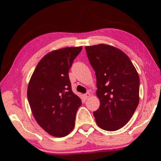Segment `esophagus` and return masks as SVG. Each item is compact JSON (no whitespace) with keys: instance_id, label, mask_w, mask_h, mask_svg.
Returning <instances> with one entry per match:
<instances>
[{"instance_id":"34e87169","label":"esophagus","mask_w":161,"mask_h":161,"mask_svg":"<svg viewBox=\"0 0 161 161\" xmlns=\"http://www.w3.org/2000/svg\"><path fill=\"white\" fill-rule=\"evenodd\" d=\"M91 96V94L89 93V92H87L85 94H84V98H85V99H89V97Z\"/></svg>"}]
</instances>
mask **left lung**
<instances>
[{
    "mask_svg": "<svg viewBox=\"0 0 161 161\" xmlns=\"http://www.w3.org/2000/svg\"><path fill=\"white\" fill-rule=\"evenodd\" d=\"M96 73V94L99 108L94 112L98 126L114 131L125 126L139 103L140 80L129 57L114 46L99 44L85 47Z\"/></svg>",
    "mask_w": 161,
    "mask_h": 161,
    "instance_id": "obj_1",
    "label": "left lung"
}]
</instances>
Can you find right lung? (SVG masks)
<instances>
[{
    "label": "right lung",
    "instance_id": "right-lung-1",
    "mask_svg": "<svg viewBox=\"0 0 161 161\" xmlns=\"http://www.w3.org/2000/svg\"><path fill=\"white\" fill-rule=\"evenodd\" d=\"M81 50V46L65 47L45 54L29 81L27 94L34 118L54 137H64L72 131L81 105L80 98L72 91L68 75Z\"/></svg>",
    "mask_w": 161,
    "mask_h": 161
}]
</instances>
